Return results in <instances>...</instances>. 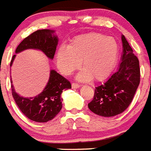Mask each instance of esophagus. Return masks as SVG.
Instances as JSON below:
<instances>
[{"label": "esophagus", "instance_id": "34e87169", "mask_svg": "<svg viewBox=\"0 0 151 151\" xmlns=\"http://www.w3.org/2000/svg\"><path fill=\"white\" fill-rule=\"evenodd\" d=\"M72 88H74V89H76V88H79L80 86V84H77V83H72Z\"/></svg>", "mask_w": 151, "mask_h": 151}]
</instances>
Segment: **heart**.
I'll use <instances>...</instances> for the list:
<instances>
[{
	"label": "heart",
	"instance_id": "b5f03b06",
	"mask_svg": "<svg viewBox=\"0 0 151 151\" xmlns=\"http://www.w3.org/2000/svg\"><path fill=\"white\" fill-rule=\"evenodd\" d=\"M119 48L114 38L100 33H90L74 38L68 46H61L56 53V63L61 71L70 75L81 65L80 81H100L112 71L118 61Z\"/></svg>",
	"mask_w": 151,
	"mask_h": 151
}]
</instances>
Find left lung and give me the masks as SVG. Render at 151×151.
<instances>
[{
  "mask_svg": "<svg viewBox=\"0 0 151 151\" xmlns=\"http://www.w3.org/2000/svg\"><path fill=\"white\" fill-rule=\"evenodd\" d=\"M123 53L118 70L104 83L96 86L93 100L88 104L92 112L103 117L121 114L132 103L140 83L138 58L124 36Z\"/></svg>",
  "mask_w": 151,
  "mask_h": 151,
  "instance_id": "left-lung-1",
  "label": "left lung"
}]
</instances>
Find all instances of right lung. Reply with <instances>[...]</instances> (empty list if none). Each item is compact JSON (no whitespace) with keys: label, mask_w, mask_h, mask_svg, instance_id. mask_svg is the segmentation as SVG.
I'll list each match as a JSON object with an SVG mask.
<instances>
[{"label":"right lung","mask_w":151,"mask_h":151,"mask_svg":"<svg viewBox=\"0 0 151 151\" xmlns=\"http://www.w3.org/2000/svg\"><path fill=\"white\" fill-rule=\"evenodd\" d=\"M54 32V30L50 29H40L32 32L19 43L15 52L19 53L29 48L39 49L48 58L53 59L58 42ZM15 57L14 55L10 66H12ZM70 88V81L55 70H51L48 83L43 91L34 97L21 96L16 93L14 86L11 85L13 97L21 112L30 120L36 122H46L55 117L62 108L61 95L63 90Z\"/></svg>","instance_id":"add662e5"}]
</instances>
